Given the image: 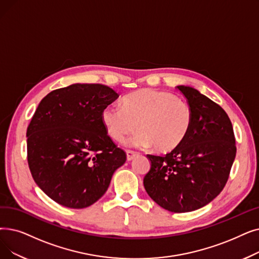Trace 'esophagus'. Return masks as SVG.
<instances>
[{
	"instance_id": "1",
	"label": "esophagus",
	"mask_w": 259,
	"mask_h": 259,
	"mask_svg": "<svg viewBox=\"0 0 259 259\" xmlns=\"http://www.w3.org/2000/svg\"><path fill=\"white\" fill-rule=\"evenodd\" d=\"M139 153L137 151H133V150H127V160L131 161L134 159V156H137Z\"/></svg>"
}]
</instances>
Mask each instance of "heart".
Segmentation results:
<instances>
[{"instance_id": "obj_1", "label": "heart", "mask_w": 259, "mask_h": 259, "mask_svg": "<svg viewBox=\"0 0 259 259\" xmlns=\"http://www.w3.org/2000/svg\"><path fill=\"white\" fill-rule=\"evenodd\" d=\"M121 107L103 110L102 120L110 138L122 143L138 128L132 143L139 147L153 146L160 153L177 150L194 125L193 108L167 91L140 90L123 97Z\"/></svg>"}]
</instances>
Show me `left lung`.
Returning <instances> with one entry per match:
<instances>
[{
	"instance_id": "obj_1",
	"label": "left lung",
	"mask_w": 259,
	"mask_h": 259,
	"mask_svg": "<svg viewBox=\"0 0 259 259\" xmlns=\"http://www.w3.org/2000/svg\"><path fill=\"white\" fill-rule=\"evenodd\" d=\"M177 88L194 110V125L177 150L165 155L147 154L151 167L144 186L161 207L186 212L203 207L222 192L236 145L226 111L194 88Z\"/></svg>"
}]
</instances>
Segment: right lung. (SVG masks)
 Wrapping results in <instances>:
<instances>
[{
    "label": "right lung",
    "instance_id": "add662e5",
    "mask_svg": "<svg viewBox=\"0 0 259 259\" xmlns=\"http://www.w3.org/2000/svg\"><path fill=\"white\" fill-rule=\"evenodd\" d=\"M118 98L99 83H75L44 97L27 127V162L52 200L84 208L102 198L127 155L108 136L103 110Z\"/></svg>",
    "mask_w": 259,
    "mask_h": 259
}]
</instances>
